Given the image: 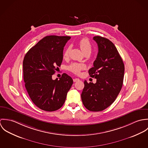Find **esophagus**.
Listing matches in <instances>:
<instances>
[{
  "label": "esophagus",
  "instance_id": "34e87169",
  "mask_svg": "<svg viewBox=\"0 0 148 148\" xmlns=\"http://www.w3.org/2000/svg\"><path fill=\"white\" fill-rule=\"evenodd\" d=\"M79 80H80V79H78V78H74V79H73V82H77V81H79Z\"/></svg>",
  "mask_w": 148,
  "mask_h": 148
}]
</instances>
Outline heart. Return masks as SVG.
<instances>
[{
  "mask_svg": "<svg viewBox=\"0 0 148 148\" xmlns=\"http://www.w3.org/2000/svg\"><path fill=\"white\" fill-rule=\"evenodd\" d=\"M79 47L82 51V52L85 53L86 52H91L92 49V45L89 40L87 38H83L79 42ZM69 48H66L64 52V58H66L68 56ZM85 68V65L83 64L73 63L71 64L68 66V69L72 71V72L78 74L80 72L84 69Z\"/></svg>",
  "mask_w": 148,
  "mask_h": 148,
  "instance_id": "obj_1",
  "label": "heart"
}]
</instances>
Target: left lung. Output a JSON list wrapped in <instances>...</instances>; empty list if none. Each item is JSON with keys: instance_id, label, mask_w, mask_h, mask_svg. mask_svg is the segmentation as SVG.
<instances>
[{"instance_id": "1", "label": "left lung", "mask_w": 148, "mask_h": 148, "mask_svg": "<svg viewBox=\"0 0 148 148\" xmlns=\"http://www.w3.org/2000/svg\"><path fill=\"white\" fill-rule=\"evenodd\" d=\"M93 39L97 44L99 51L93 67L88 72L97 80L95 84L85 80L81 97L87 109L99 112L110 106L119 94L123 84L124 64L111 41L100 36Z\"/></svg>"}]
</instances>
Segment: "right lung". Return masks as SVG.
<instances>
[{"label": "right lung", "instance_id": "add662e5", "mask_svg": "<svg viewBox=\"0 0 148 148\" xmlns=\"http://www.w3.org/2000/svg\"><path fill=\"white\" fill-rule=\"evenodd\" d=\"M70 36H47L25 54L23 79L29 96L35 105L45 111L52 112L63 106L73 80L63 73L59 80L52 76L60 66L63 49Z\"/></svg>", "mask_w": 148, "mask_h": 148}]
</instances>
